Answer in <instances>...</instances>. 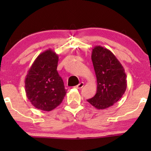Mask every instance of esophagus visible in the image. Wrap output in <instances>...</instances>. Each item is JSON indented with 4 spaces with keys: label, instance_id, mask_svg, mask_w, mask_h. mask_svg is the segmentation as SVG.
I'll list each match as a JSON object with an SVG mask.
<instances>
[{
    "label": "esophagus",
    "instance_id": "1",
    "mask_svg": "<svg viewBox=\"0 0 151 151\" xmlns=\"http://www.w3.org/2000/svg\"><path fill=\"white\" fill-rule=\"evenodd\" d=\"M84 86V82H80V83L79 84H78L77 86H76L75 87L76 88H82V87H83Z\"/></svg>",
    "mask_w": 151,
    "mask_h": 151
}]
</instances>
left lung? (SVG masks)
I'll use <instances>...</instances> for the list:
<instances>
[{
  "label": "left lung",
  "instance_id": "1",
  "mask_svg": "<svg viewBox=\"0 0 151 151\" xmlns=\"http://www.w3.org/2000/svg\"><path fill=\"white\" fill-rule=\"evenodd\" d=\"M91 60L97 78V92L87 102L97 109L113 106L120 99L127 86L123 66L110 50L102 46L93 49Z\"/></svg>",
  "mask_w": 151,
  "mask_h": 151
}]
</instances>
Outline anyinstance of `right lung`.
<instances>
[{
  "label": "right lung",
  "instance_id": "obj_1",
  "mask_svg": "<svg viewBox=\"0 0 151 151\" xmlns=\"http://www.w3.org/2000/svg\"><path fill=\"white\" fill-rule=\"evenodd\" d=\"M58 55L49 49L35 60L24 80L28 100L36 109L50 111L63 102L67 89L57 71Z\"/></svg>",
  "mask_w": 151,
  "mask_h": 151
}]
</instances>
